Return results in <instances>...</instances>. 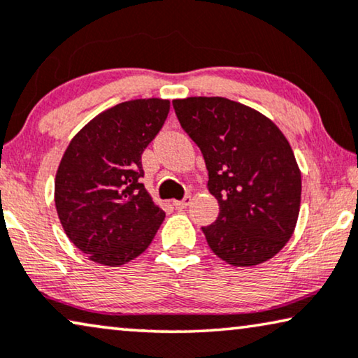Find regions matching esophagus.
<instances>
[{
    "label": "esophagus",
    "mask_w": 358,
    "mask_h": 358,
    "mask_svg": "<svg viewBox=\"0 0 358 358\" xmlns=\"http://www.w3.org/2000/svg\"><path fill=\"white\" fill-rule=\"evenodd\" d=\"M190 201H192V196L190 195H185L182 200H174L173 205H174L176 210H184V208H187V206L190 205Z\"/></svg>",
    "instance_id": "1"
}]
</instances>
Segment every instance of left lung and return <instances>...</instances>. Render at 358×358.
<instances>
[{"mask_svg": "<svg viewBox=\"0 0 358 358\" xmlns=\"http://www.w3.org/2000/svg\"><path fill=\"white\" fill-rule=\"evenodd\" d=\"M176 116L203 155L208 190L220 203L201 227L211 250L232 266L273 258L297 224L302 178L287 138L271 119L222 96L173 101Z\"/></svg>", "mask_w": 358, "mask_h": 358, "instance_id": "obj_1", "label": "left lung"}]
</instances>
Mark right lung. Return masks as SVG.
Masks as SVG:
<instances>
[{
  "label": "right lung",
  "mask_w": 358,
  "mask_h": 358,
  "mask_svg": "<svg viewBox=\"0 0 358 358\" xmlns=\"http://www.w3.org/2000/svg\"><path fill=\"white\" fill-rule=\"evenodd\" d=\"M169 100L142 98L100 113L67 145L55 203L69 241L92 262L119 266L147 250L164 211L143 187L142 153L162 131Z\"/></svg>",
  "instance_id": "add662e5"
}]
</instances>
